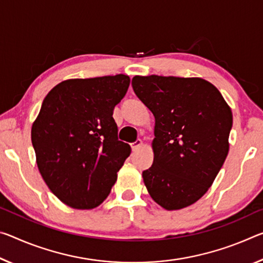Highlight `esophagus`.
Returning <instances> with one entry per match:
<instances>
[{
	"instance_id": "esophagus-1",
	"label": "esophagus",
	"mask_w": 263,
	"mask_h": 263,
	"mask_svg": "<svg viewBox=\"0 0 263 263\" xmlns=\"http://www.w3.org/2000/svg\"><path fill=\"white\" fill-rule=\"evenodd\" d=\"M141 145H143V140H141V139H137V140L135 141V143L131 144V147H132L133 151H136V149H138V148L141 146Z\"/></svg>"
}]
</instances>
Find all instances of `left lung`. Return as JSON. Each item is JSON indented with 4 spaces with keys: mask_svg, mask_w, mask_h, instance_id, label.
I'll return each instance as SVG.
<instances>
[{
    "mask_svg": "<svg viewBox=\"0 0 263 263\" xmlns=\"http://www.w3.org/2000/svg\"><path fill=\"white\" fill-rule=\"evenodd\" d=\"M132 87L156 119L145 186L165 210L190 206L208 191L226 160L231 107L202 78L135 76Z\"/></svg>",
    "mask_w": 263,
    "mask_h": 263,
    "instance_id": "1",
    "label": "left lung"
}]
</instances>
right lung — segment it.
Returning <instances> with one entry per match:
<instances>
[{
	"mask_svg": "<svg viewBox=\"0 0 263 263\" xmlns=\"http://www.w3.org/2000/svg\"><path fill=\"white\" fill-rule=\"evenodd\" d=\"M128 85L130 77L123 73L68 79L42 103L32 146L45 184L65 205L91 210L115 185L131 147L118 140L112 115Z\"/></svg>",
	"mask_w": 263,
	"mask_h": 263,
	"instance_id": "1",
	"label": "right lung"
}]
</instances>
